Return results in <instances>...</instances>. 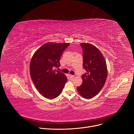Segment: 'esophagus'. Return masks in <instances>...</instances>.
<instances>
[{
	"label": "esophagus",
	"instance_id": "1",
	"mask_svg": "<svg viewBox=\"0 0 134 134\" xmlns=\"http://www.w3.org/2000/svg\"><path fill=\"white\" fill-rule=\"evenodd\" d=\"M69 77H70L71 78H73L75 77V76H74V75H69Z\"/></svg>",
	"mask_w": 134,
	"mask_h": 134
}]
</instances>
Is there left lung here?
Instances as JSON below:
<instances>
[{
	"label": "left lung",
	"instance_id": "left-lung-1",
	"mask_svg": "<svg viewBox=\"0 0 134 134\" xmlns=\"http://www.w3.org/2000/svg\"><path fill=\"white\" fill-rule=\"evenodd\" d=\"M80 45L86 73L82 75L83 82L77 90L83 98L90 99L97 95L103 87L107 78V66L103 54L96 46L88 43Z\"/></svg>",
	"mask_w": 134,
	"mask_h": 134
}]
</instances>
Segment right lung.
Masks as SVG:
<instances>
[{"mask_svg": "<svg viewBox=\"0 0 134 134\" xmlns=\"http://www.w3.org/2000/svg\"><path fill=\"white\" fill-rule=\"evenodd\" d=\"M69 45L47 43L36 51L31 59V78L37 89L46 98L58 97L67 81L66 76L55 69L60 66V58Z\"/></svg>", "mask_w": 134, "mask_h": 134, "instance_id": "1", "label": "right lung"}]
</instances>
